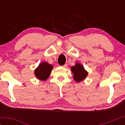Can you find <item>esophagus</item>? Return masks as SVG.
<instances>
[{
  "label": "esophagus",
  "mask_w": 125,
  "mask_h": 125,
  "mask_svg": "<svg viewBox=\"0 0 125 125\" xmlns=\"http://www.w3.org/2000/svg\"><path fill=\"white\" fill-rule=\"evenodd\" d=\"M62 66L63 68H66L67 67V64H64V65H62Z\"/></svg>",
  "instance_id": "1"
}]
</instances>
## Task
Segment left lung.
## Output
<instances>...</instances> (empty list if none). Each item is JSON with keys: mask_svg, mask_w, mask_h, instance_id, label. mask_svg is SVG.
Returning a JSON list of instances; mask_svg holds the SVG:
<instances>
[{"mask_svg": "<svg viewBox=\"0 0 125 125\" xmlns=\"http://www.w3.org/2000/svg\"><path fill=\"white\" fill-rule=\"evenodd\" d=\"M71 71L74 74L73 78L77 83L83 81L88 74V73L84 69L83 66L79 63H76L74 66H72Z\"/></svg>", "mask_w": 125, "mask_h": 125, "instance_id": "8db88e82", "label": "left lung"}]
</instances>
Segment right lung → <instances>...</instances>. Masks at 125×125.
I'll return each instance as SVG.
<instances>
[{"instance_id": "obj_1", "label": "right lung", "mask_w": 125, "mask_h": 125, "mask_svg": "<svg viewBox=\"0 0 125 125\" xmlns=\"http://www.w3.org/2000/svg\"><path fill=\"white\" fill-rule=\"evenodd\" d=\"M52 65L47 62H42L39 64L35 70V75L39 80L45 81L50 76L51 71L53 69Z\"/></svg>"}]
</instances>
